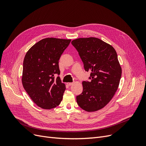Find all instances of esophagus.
<instances>
[{
  "label": "esophagus",
  "instance_id": "esophagus-1",
  "mask_svg": "<svg viewBox=\"0 0 146 146\" xmlns=\"http://www.w3.org/2000/svg\"><path fill=\"white\" fill-rule=\"evenodd\" d=\"M67 85H68V86H71V85H73V83H67Z\"/></svg>",
  "mask_w": 146,
  "mask_h": 146
}]
</instances>
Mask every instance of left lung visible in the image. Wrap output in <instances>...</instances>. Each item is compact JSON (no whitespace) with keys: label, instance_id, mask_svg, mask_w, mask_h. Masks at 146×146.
<instances>
[{"label":"left lung","instance_id":"8db88e82","mask_svg":"<svg viewBox=\"0 0 146 146\" xmlns=\"http://www.w3.org/2000/svg\"><path fill=\"white\" fill-rule=\"evenodd\" d=\"M83 61L85 70L90 72V82H82L83 92L76 96L82 109L95 112L108 104L118 89L122 68L114 48L99 38H80L72 41Z\"/></svg>","mask_w":146,"mask_h":146}]
</instances>
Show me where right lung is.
<instances>
[{
    "label": "right lung",
    "mask_w": 146,
    "mask_h": 146,
    "mask_svg": "<svg viewBox=\"0 0 146 146\" xmlns=\"http://www.w3.org/2000/svg\"><path fill=\"white\" fill-rule=\"evenodd\" d=\"M71 40L46 38L35 44L26 53L22 76L23 87L39 107L51 110L60 105L66 90L64 83L55 74L60 71L58 60Z\"/></svg>",
    "instance_id": "right-lung-1"
}]
</instances>
